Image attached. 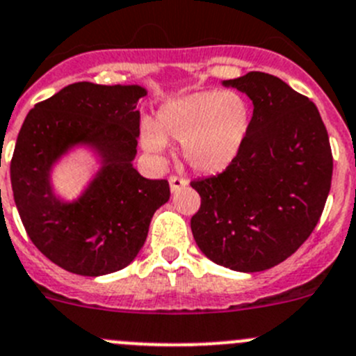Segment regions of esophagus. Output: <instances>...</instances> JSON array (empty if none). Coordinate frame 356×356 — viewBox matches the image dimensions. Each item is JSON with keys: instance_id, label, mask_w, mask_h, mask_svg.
Instances as JSON below:
<instances>
[{"instance_id": "esophagus-1", "label": "esophagus", "mask_w": 356, "mask_h": 356, "mask_svg": "<svg viewBox=\"0 0 356 356\" xmlns=\"http://www.w3.org/2000/svg\"><path fill=\"white\" fill-rule=\"evenodd\" d=\"M168 184H170L172 193H175V191H179L181 188H184V186L188 184V181H186V179H181V177H175V175H172V177L168 179Z\"/></svg>"}]
</instances>
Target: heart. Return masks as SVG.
Listing matches in <instances>:
<instances>
[{"label": "heart", "mask_w": 356, "mask_h": 356, "mask_svg": "<svg viewBox=\"0 0 356 356\" xmlns=\"http://www.w3.org/2000/svg\"><path fill=\"white\" fill-rule=\"evenodd\" d=\"M252 127V108L234 90L193 92L158 108L153 125H144L146 153L163 158L167 139L182 143V156L195 172L217 175L236 161Z\"/></svg>", "instance_id": "obj_1"}]
</instances>
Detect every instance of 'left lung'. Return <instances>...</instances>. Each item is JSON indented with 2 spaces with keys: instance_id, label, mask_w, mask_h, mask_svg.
I'll use <instances>...</instances> for the list:
<instances>
[{
  "instance_id": "obj_1",
  "label": "left lung",
  "mask_w": 356,
  "mask_h": 356,
  "mask_svg": "<svg viewBox=\"0 0 356 356\" xmlns=\"http://www.w3.org/2000/svg\"><path fill=\"white\" fill-rule=\"evenodd\" d=\"M222 85L250 99L252 127L227 170L191 182L202 198L191 231L210 261L255 273L284 262L313 233L332 153L316 106L280 78L252 71Z\"/></svg>"
}]
</instances>
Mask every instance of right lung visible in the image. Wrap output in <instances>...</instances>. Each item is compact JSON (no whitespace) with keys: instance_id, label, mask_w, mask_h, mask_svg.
Instances as JSON below:
<instances>
[{"instance_id":"obj_1","label":"right lung","mask_w":356,"mask_h":356,"mask_svg":"<svg viewBox=\"0 0 356 356\" xmlns=\"http://www.w3.org/2000/svg\"><path fill=\"white\" fill-rule=\"evenodd\" d=\"M144 95L140 85L72 83L24 120L10 165L13 198L31 241L69 273L102 277L127 268L170 198L165 179L151 181L134 167ZM78 149L91 151L98 170L78 199L65 200L51 174Z\"/></svg>"}]
</instances>
